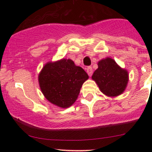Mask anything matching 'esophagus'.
<instances>
[{"label":"esophagus","instance_id":"1","mask_svg":"<svg viewBox=\"0 0 152 152\" xmlns=\"http://www.w3.org/2000/svg\"><path fill=\"white\" fill-rule=\"evenodd\" d=\"M87 74L89 75L90 76H92V74H93V68H92L91 67H88L87 68Z\"/></svg>","mask_w":152,"mask_h":152}]
</instances>
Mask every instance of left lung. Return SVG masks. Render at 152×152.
Instances as JSON below:
<instances>
[{
  "mask_svg": "<svg viewBox=\"0 0 152 152\" xmlns=\"http://www.w3.org/2000/svg\"><path fill=\"white\" fill-rule=\"evenodd\" d=\"M98 68L92 76V79L99 86L101 92L109 97L122 94L127 87L129 73L115 61L110 57L101 59Z\"/></svg>",
  "mask_w": 152,
  "mask_h": 152,
  "instance_id": "8db88e82",
  "label": "left lung"
}]
</instances>
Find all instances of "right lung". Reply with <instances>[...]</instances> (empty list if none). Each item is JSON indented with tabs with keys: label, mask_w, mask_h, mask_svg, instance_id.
Returning <instances> with one entry per match:
<instances>
[{
	"label": "right lung",
	"mask_w": 152,
	"mask_h": 152,
	"mask_svg": "<svg viewBox=\"0 0 152 152\" xmlns=\"http://www.w3.org/2000/svg\"><path fill=\"white\" fill-rule=\"evenodd\" d=\"M89 78L85 70L73 60L62 59L48 62L38 76L42 94L53 104L67 108L77 99L84 82Z\"/></svg>",
	"instance_id": "right-lung-1"
}]
</instances>
